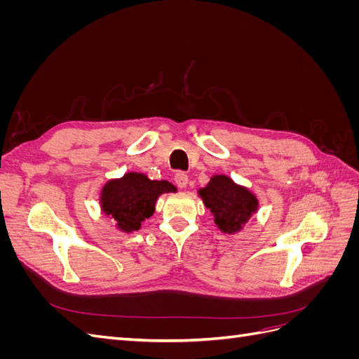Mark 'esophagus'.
<instances>
[{
  "label": "esophagus",
  "mask_w": 359,
  "mask_h": 359,
  "mask_svg": "<svg viewBox=\"0 0 359 359\" xmlns=\"http://www.w3.org/2000/svg\"><path fill=\"white\" fill-rule=\"evenodd\" d=\"M173 181H175V184L180 189H186L187 184H189V175L186 172L180 170V172L175 173V175H173Z\"/></svg>",
  "instance_id": "esophagus-1"
}]
</instances>
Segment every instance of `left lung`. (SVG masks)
<instances>
[{
    "label": "left lung",
    "mask_w": 359,
    "mask_h": 359,
    "mask_svg": "<svg viewBox=\"0 0 359 359\" xmlns=\"http://www.w3.org/2000/svg\"><path fill=\"white\" fill-rule=\"evenodd\" d=\"M199 196L214 215L217 227L224 233L241 231L257 210L255 194L226 175H214L208 186L199 190Z\"/></svg>",
    "instance_id": "obj_1"
}]
</instances>
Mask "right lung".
I'll use <instances>...</instances> for the list:
<instances>
[{
	"label": "right lung",
	"mask_w": 359,
	"mask_h": 359,
	"mask_svg": "<svg viewBox=\"0 0 359 359\" xmlns=\"http://www.w3.org/2000/svg\"><path fill=\"white\" fill-rule=\"evenodd\" d=\"M170 191H177V189L168 181H151L144 173L130 172L123 178L106 184L100 203L103 212L116 220V227L123 232H132L154 214V205L160 194Z\"/></svg>",
	"instance_id": "1"
}]
</instances>
